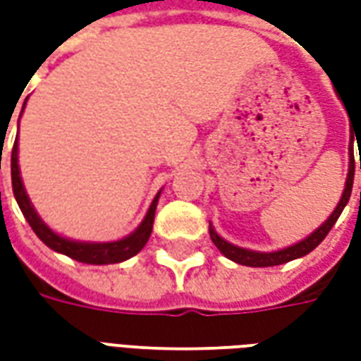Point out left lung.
Here are the masks:
<instances>
[{
	"mask_svg": "<svg viewBox=\"0 0 361 361\" xmlns=\"http://www.w3.org/2000/svg\"><path fill=\"white\" fill-rule=\"evenodd\" d=\"M342 102H344V100H342ZM356 139H357V131H356ZM354 170H356V162H354L352 145H350V170H348L346 188H344V193H342L341 203L336 204V209H334L333 214H331V216H329V219H326L325 222H323V224L313 232V234L307 235L303 242L295 243V245H290V247H286V250L274 251V253H257V251L243 250V247H238V245L228 243L226 240H222V238L214 232V228L209 226L212 243H214V245L220 250V253H224L230 261H234V263H240V265H245V267H274V265H282V263H288V261H292V259L307 255L310 251L315 250L319 243L325 240V235L331 232V228L334 226V222L338 220L341 212L344 211V207H346V203H348V199H350V193H352ZM360 170H361V152H360Z\"/></svg>",
	"mask_w": 361,
	"mask_h": 361,
	"instance_id": "8db88e82",
	"label": "left lung"
}]
</instances>
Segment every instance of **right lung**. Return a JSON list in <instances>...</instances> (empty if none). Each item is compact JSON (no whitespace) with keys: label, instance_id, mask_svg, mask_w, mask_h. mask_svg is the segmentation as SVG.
Listing matches in <instances>:
<instances>
[{"label":"right lung","instance_id":"right-lung-1","mask_svg":"<svg viewBox=\"0 0 361 361\" xmlns=\"http://www.w3.org/2000/svg\"><path fill=\"white\" fill-rule=\"evenodd\" d=\"M25 108V106H23ZM1 160V157H0ZM11 181H13V195L19 203V209L25 214V219L30 224V228L35 230V234L42 240L50 250L63 253L67 257L75 259L79 263H87V265H110V263H121L126 259L133 257L139 251L145 247V243L149 242L150 232H152V222H154V211H157L158 203V193L154 197V201L150 204L147 216L141 222V226L135 230L133 234L127 235L119 242H110V243H82V242H71L66 240L61 235L54 234L50 228L44 224L40 216L36 214L32 204L28 201L27 191L23 188V181L19 176V164H17V141L13 145L11 150Z\"/></svg>","mask_w":361,"mask_h":361}]
</instances>
